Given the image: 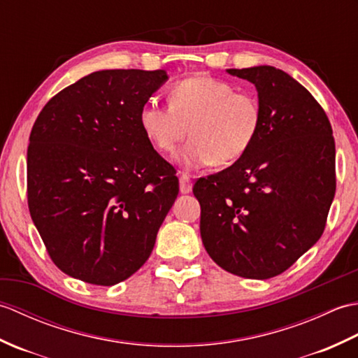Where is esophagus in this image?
Wrapping results in <instances>:
<instances>
[{"label": "esophagus", "mask_w": 358, "mask_h": 358, "mask_svg": "<svg viewBox=\"0 0 358 358\" xmlns=\"http://www.w3.org/2000/svg\"><path fill=\"white\" fill-rule=\"evenodd\" d=\"M191 191H192V180H191V175L181 172V173H180V192H181V194H189Z\"/></svg>", "instance_id": "1"}]
</instances>
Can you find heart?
<instances>
[{"label":"heart","mask_w":358,"mask_h":358,"mask_svg":"<svg viewBox=\"0 0 358 358\" xmlns=\"http://www.w3.org/2000/svg\"><path fill=\"white\" fill-rule=\"evenodd\" d=\"M167 104H144L140 127L163 154H172L189 131L191 140L178 154L186 167L238 162L252 148L263 126L260 98L208 75L175 81L167 92Z\"/></svg>","instance_id":"heart-1"}]
</instances>
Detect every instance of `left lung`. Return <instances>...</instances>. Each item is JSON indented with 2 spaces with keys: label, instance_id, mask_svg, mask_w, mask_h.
<instances>
[{
  "label": "left lung",
  "instance_id": "obj_1",
  "mask_svg": "<svg viewBox=\"0 0 358 358\" xmlns=\"http://www.w3.org/2000/svg\"><path fill=\"white\" fill-rule=\"evenodd\" d=\"M227 72L255 85L263 126L238 162L195 181L201 240L220 268L266 280L322 237L337 186L336 143L322 106L286 72Z\"/></svg>",
  "mask_w": 358,
  "mask_h": 358
}]
</instances>
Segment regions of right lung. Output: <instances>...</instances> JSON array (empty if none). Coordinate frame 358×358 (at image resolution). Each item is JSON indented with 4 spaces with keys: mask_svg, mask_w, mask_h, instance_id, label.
<instances>
[{
    "mask_svg": "<svg viewBox=\"0 0 358 358\" xmlns=\"http://www.w3.org/2000/svg\"><path fill=\"white\" fill-rule=\"evenodd\" d=\"M164 71L83 77L45 103L27 148V204L50 260L67 275L112 286L146 263L178 195L175 167L138 115Z\"/></svg>",
    "mask_w": 358,
    "mask_h": 358,
    "instance_id": "add662e5",
    "label": "right lung"
}]
</instances>
